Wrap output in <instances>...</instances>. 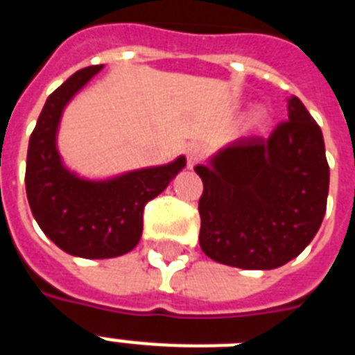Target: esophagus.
Wrapping results in <instances>:
<instances>
[{
  "instance_id": "34e87169",
  "label": "esophagus",
  "mask_w": 355,
  "mask_h": 355,
  "mask_svg": "<svg viewBox=\"0 0 355 355\" xmlns=\"http://www.w3.org/2000/svg\"><path fill=\"white\" fill-rule=\"evenodd\" d=\"M186 156H188V167L189 169H193L200 160H202V156H205V147L200 144H191L186 150Z\"/></svg>"
}]
</instances>
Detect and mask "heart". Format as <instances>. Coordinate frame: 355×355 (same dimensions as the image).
Here are the masks:
<instances>
[{
    "label": "heart",
    "instance_id": "1",
    "mask_svg": "<svg viewBox=\"0 0 355 355\" xmlns=\"http://www.w3.org/2000/svg\"><path fill=\"white\" fill-rule=\"evenodd\" d=\"M252 123L254 125H259V123H263V119H265V112L263 110H256V112L252 114Z\"/></svg>",
    "mask_w": 355,
    "mask_h": 355
}]
</instances>
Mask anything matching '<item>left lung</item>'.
Masks as SVG:
<instances>
[{"mask_svg": "<svg viewBox=\"0 0 355 355\" xmlns=\"http://www.w3.org/2000/svg\"><path fill=\"white\" fill-rule=\"evenodd\" d=\"M287 114L267 139L239 138L195 167L205 184L199 243L214 261L276 269L320 228L330 188L322 130L298 97Z\"/></svg>", "mask_w": 355, "mask_h": 355, "instance_id": "1", "label": "left lung"}]
</instances>
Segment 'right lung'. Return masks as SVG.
<instances>
[{
    "instance_id": "add662e5",
    "label": "right lung",
    "mask_w": 355,
    "mask_h": 355,
    "mask_svg": "<svg viewBox=\"0 0 355 355\" xmlns=\"http://www.w3.org/2000/svg\"><path fill=\"white\" fill-rule=\"evenodd\" d=\"M103 69H79L47 97L31 134L25 189L38 227L58 248L88 259L116 258L138 245L144 208L186 167V158L92 180L64 166L57 134L66 105Z\"/></svg>"
}]
</instances>
